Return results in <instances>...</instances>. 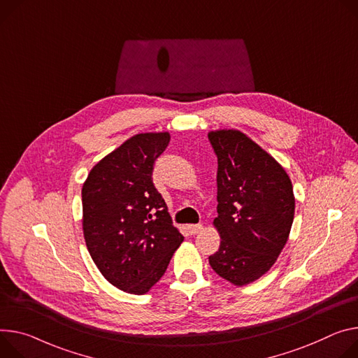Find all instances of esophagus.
Listing matches in <instances>:
<instances>
[{
	"label": "esophagus",
	"mask_w": 358,
	"mask_h": 358,
	"mask_svg": "<svg viewBox=\"0 0 358 358\" xmlns=\"http://www.w3.org/2000/svg\"><path fill=\"white\" fill-rule=\"evenodd\" d=\"M187 229H188V233L191 236H196L203 230V224H191V225L187 227Z\"/></svg>",
	"instance_id": "obj_1"
}]
</instances>
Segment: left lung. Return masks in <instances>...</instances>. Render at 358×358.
Instances as JSON below:
<instances>
[{
	"label": "left lung",
	"mask_w": 358,
	"mask_h": 358,
	"mask_svg": "<svg viewBox=\"0 0 358 358\" xmlns=\"http://www.w3.org/2000/svg\"><path fill=\"white\" fill-rule=\"evenodd\" d=\"M217 155L218 251L211 268L236 285L266 274L284 248L296 200L278 162L245 134L221 129L208 134Z\"/></svg>",
	"instance_id": "left-lung-1"
}]
</instances>
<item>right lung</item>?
Returning a JSON list of instances; mask_svg holds the SVG:
<instances>
[{"label": "right lung", "instance_id": "add662e5", "mask_svg": "<svg viewBox=\"0 0 358 358\" xmlns=\"http://www.w3.org/2000/svg\"><path fill=\"white\" fill-rule=\"evenodd\" d=\"M169 133L138 134L104 157L83 185V230L101 274L129 294L162 277L184 237L152 182Z\"/></svg>", "mask_w": 358, "mask_h": 358}]
</instances>
